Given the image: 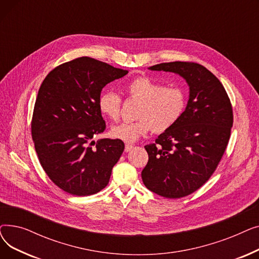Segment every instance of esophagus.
<instances>
[{
  "label": "esophagus",
  "mask_w": 259,
  "mask_h": 259,
  "mask_svg": "<svg viewBox=\"0 0 259 259\" xmlns=\"http://www.w3.org/2000/svg\"><path fill=\"white\" fill-rule=\"evenodd\" d=\"M133 148H134V147H133L132 145H129V144H127V145L125 146V152H129V151H131Z\"/></svg>",
  "instance_id": "esophagus-1"
}]
</instances>
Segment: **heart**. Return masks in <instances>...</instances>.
<instances>
[{"mask_svg": "<svg viewBox=\"0 0 259 259\" xmlns=\"http://www.w3.org/2000/svg\"><path fill=\"white\" fill-rule=\"evenodd\" d=\"M129 99L140 102L137 110L138 120L124 121L112 126L110 133L114 139L134 143L153 128L164 132L176 124L186 107V93L180 87H165L147 76L132 79L126 86ZM121 100L113 91H105L99 99L101 112L111 119H117Z\"/></svg>", "mask_w": 259, "mask_h": 259, "instance_id": "b5f03b06", "label": "heart"}]
</instances>
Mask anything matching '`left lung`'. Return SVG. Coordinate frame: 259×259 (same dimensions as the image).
<instances>
[{
  "label": "left lung",
  "mask_w": 259,
  "mask_h": 259,
  "mask_svg": "<svg viewBox=\"0 0 259 259\" xmlns=\"http://www.w3.org/2000/svg\"><path fill=\"white\" fill-rule=\"evenodd\" d=\"M148 69L182 76L189 100L176 124L145 146L149 159L142 180L157 195L184 197L205 184L221 161L233 125L232 106L220 79L199 64L161 63Z\"/></svg>",
  "instance_id": "obj_1"
}]
</instances>
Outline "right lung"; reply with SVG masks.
<instances>
[{"mask_svg":"<svg viewBox=\"0 0 259 259\" xmlns=\"http://www.w3.org/2000/svg\"><path fill=\"white\" fill-rule=\"evenodd\" d=\"M128 70L83 57L64 63L43 80L34 105L31 134L49 179L76 196L98 193L110 180L125 145L120 140H92L104 132L99 108L102 89Z\"/></svg>","mask_w":259,"mask_h":259,"instance_id":"right-lung-1","label":"right lung"}]
</instances>
